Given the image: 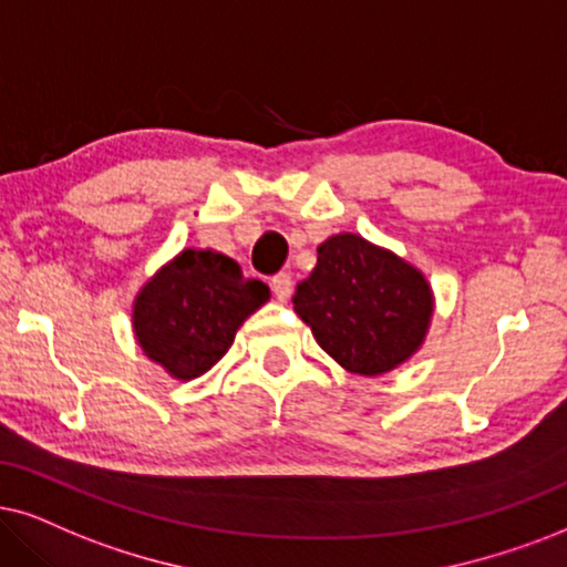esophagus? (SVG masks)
<instances>
[{
	"label": "esophagus",
	"instance_id": "1",
	"mask_svg": "<svg viewBox=\"0 0 567 567\" xmlns=\"http://www.w3.org/2000/svg\"><path fill=\"white\" fill-rule=\"evenodd\" d=\"M271 292H275V298L279 300V303H285V300L290 298L292 277L288 275V271H279V275L271 277Z\"/></svg>",
	"mask_w": 567,
	"mask_h": 567
}]
</instances>
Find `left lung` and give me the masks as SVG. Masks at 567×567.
<instances>
[{
	"instance_id": "1",
	"label": "left lung",
	"mask_w": 567,
	"mask_h": 567,
	"mask_svg": "<svg viewBox=\"0 0 567 567\" xmlns=\"http://www.w3.org/2000/svg\"><path fill=\"white\" fill-rule=\"evenodd\" d=\"M292 308L342 369L382 377L424 346L434 292L398 254L340 233L317 248V267L298 282Z\"/></svg>"
}]
</instances>
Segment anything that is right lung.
<instances>
[{
  "label": "right lung",
  "mask_w": 567,
  "mask_h": 567,
  "mask_svg": "<svg viewBox=\"0 0 567 567\" xmlns=\"http://www.w3.org/2000/svg\"><path fill=\"white\" fill-rule=\"evenodd\" d=\"M269 300L261 279L212 248H185L148 279L133 300V332L148 361L172 379L206 374L250 313Z\"/></svg>",
  "instance_id": "obj_1"
}]
</instances>
